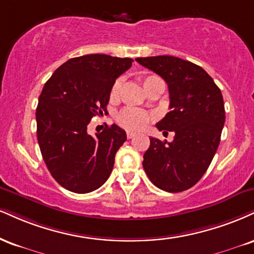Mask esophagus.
<instances>
[{"label": "esophagus", "instance_id": "34e87169", "mask_svg": "<svg viewBox=\"0 0 254 254\" xmlns=\"http://www.w3.org/2000/svg\"><path fill=\"white\" fill-rule=\"evenodd\" d=\"M136 136V132H133V131H127V138H132V137H135Z\"/></svg>", "mask_w": 254, "mask_h": 254}]
</instances>
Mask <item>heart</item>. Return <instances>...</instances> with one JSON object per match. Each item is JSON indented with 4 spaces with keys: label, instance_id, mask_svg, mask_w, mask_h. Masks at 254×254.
Wrapping results in <instances>:
<instances>
[{
    "label": "heart",
    "instance_id": "heart-1",
    "mask_svg": "<svg viewBox=\"0 0 254 254\" xmlns=\"http://www.w3.org/2000/svg\"><path fill=\"white\" fill-rule=\"evenodd\" d=\"M154 79H157L156 75H149V77L143 78V87L145 88L146 85L154 80ZM119 87H121V82H119V80L115 81L114 85L111 86V90H110V98L111 99H116L118 97ZM116 121H117V123L121 127H123L127 130H140L149 123L150 116L146 114V112L142 111V110L125 108L118 112L117 116H116Z\"/></svg>",
    "mask_w": 254,
    "mask_h": 254
}]
</instances>
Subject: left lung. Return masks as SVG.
I'll return each mask as SVG.
<instances>
[{"mask_svg": "<svg viewBox=\"0 0 254 254\" xmlns=\"http://www.w3.org/2000/svg\"><path fill=\"white\" fill-rule=\"evenodd\" d=\"M136 61L166 80L170 111L156 124L173 142L150 137L143 168L150 181L170 193L191 188L208 169L225 124L221 91L202 67L172 56L137 58Z\"/></svg>", "mask_w": 254, "mask_h": 254, "instance_id": "left-lung-1", "label": "left lung"}]
</instances>
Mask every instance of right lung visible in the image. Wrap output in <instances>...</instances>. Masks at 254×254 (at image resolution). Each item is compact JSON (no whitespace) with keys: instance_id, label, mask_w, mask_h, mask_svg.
<instances>
[{"instance_id":"obj_1","label":"right lung","mask_w":254,"mask_h":254,"mask_svg":"<svg viewBox=\"0 0 254 254\" xmlns=\"http://www.w3.org/2000/svg\"><path fill=\"white\" fill-rule=\"evenodd\" d=\"M132 61L106 54L72 58L42 88L36 108L39 146L51 175L67 190L90 193L109 179L127 133L112 124L93 137L87 125L106 112L111 86Z\"/></svg>"}]
</instances>
